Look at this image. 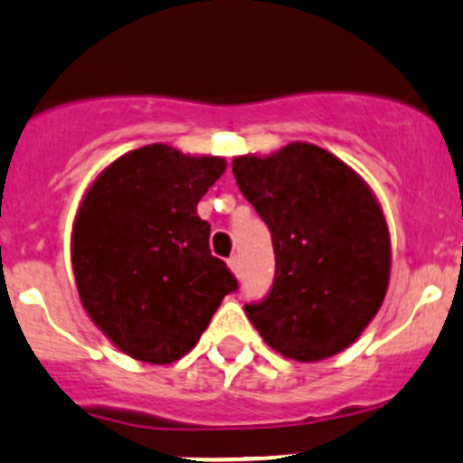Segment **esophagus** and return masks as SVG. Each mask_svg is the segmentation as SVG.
Segmentation results:
<instances>
[{"instance_id":"1","label":"esophagus","mask_w":463,"mask_h":463,"mask_svg":"<svg viewBox=\"0 0 463 463\" xmlns=\"http://www.w3.org/2000/svg\"><path fill=\"white\" fill-rule=\"evenodd\" d=\"M227 264H229V269H232V273H234L236 278H239V275H241V257H239V254H234V257H229Z\"/></svg>"}]
</instances>
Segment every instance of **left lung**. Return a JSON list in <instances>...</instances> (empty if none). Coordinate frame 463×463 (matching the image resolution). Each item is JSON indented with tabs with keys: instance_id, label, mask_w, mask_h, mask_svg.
Returning a JSON list of instances; mask_svg holds the SVG:
<instances>
[{
	"instance_id": "obj_1",
	"label": "left lung",
	"mask_w": 463,
	"mask_h": 463,
	"mask_svg": "<svg viewBox=\"0 0 463 463\" xmlns=\"http://www.w3.org/2000/svg\"><path fill=\"white\" fill-rule=\"evenodd\" d=\"M232 167L275 250L269 294L245 305V315L287 358L339 354L374 319L388 289L390 236L374 194L315 144L241 156Z\"/></svg>"
}]
</instances>
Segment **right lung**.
Returning a JSON list of instances; mask_svg holds the SVG:
<instances>
[{"label": "right lung", "instance_id": "right-lung-1", "mask_svg": "<svg viewBox=\"0 0 463 463\" xmlns=\"http://www.w3.org/2000/svg\"><path fill=\"white\" fill-rule=\"evenodd\" d=\"M222 172V158L151 144L114 160L89 188L73 229L75 282L93 324L124 354L179 360L239 289L197 215Z\"/></svg>", "mask_w": 463, "mask_h": 463}]
</instances>
